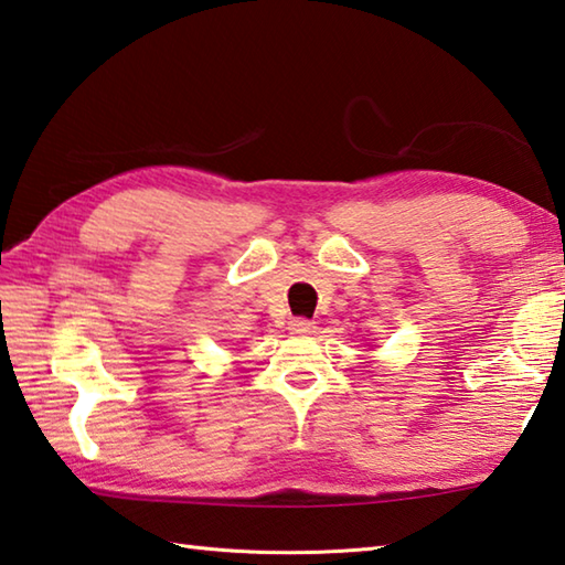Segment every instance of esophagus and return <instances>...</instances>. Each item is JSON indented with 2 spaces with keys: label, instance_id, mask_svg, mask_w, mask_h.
<instances>
[{
  "label": "esophagus",
  "instance_id": "34e87169",
  "mask_svg": "<svg viewBox=\"0 0 565 565\" xmlns=\"http://www.w3.org/2000/svg\"><path fill=\"white\" fill-rule=\"evenodd\" d=\"M289 331L291 333H299V335H306V333H313L316 326H313V321H309V318H291Z\"/></svg>",
  "mask_w": 565,
  "mask_h": 565
}]
</instances>
